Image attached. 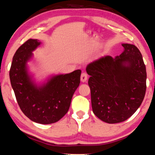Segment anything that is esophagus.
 Listing matches in <instances>:
<instances>
[{"label":"esophagus","instance_id":"34e87169","mask_svg":"<svg viewBox=\"0 0 155 155\" xmlns=\"http://www.w3.org/2000/svg\"><path fill=\"white\" fill-rule=\"evenodd\" d=\"M87 74L85 72L82 73V74H81V82L85 83V82H86V81H87Z\"/></svg>","mask_w":155,"mask_h":155}]
</instances>
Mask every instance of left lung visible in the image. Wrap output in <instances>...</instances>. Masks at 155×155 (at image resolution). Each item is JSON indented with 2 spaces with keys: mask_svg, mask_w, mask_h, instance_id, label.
I'll use <instances>...</instances> for the list:
<instances>
[{
  "mask_svg": "<svg viewBox=\"0 0 155 155\" xmlns=\"http://www.w3.org/2000/svg\"><path fill=\"white\" fill-rule=\"evenodd\" d=\"M122 46L124 51L119 56L101 57L86 68L94 114L109 124L125 121L134 114L146 90V70L140 51L133 44Z\"/></svg>",
  "mask_w": 155,
  "mask_h": 155,
  "instance_id": "obj_1",
  "label": "left lung"
}]
</instances>
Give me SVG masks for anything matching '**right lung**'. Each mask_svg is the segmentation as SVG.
Listing matches in <instances>:
<instances>
[{
	"label": "right lung",
	"instance_id": "obj_1",
	"mask_svg": "<svg viewBox=\"0 0 155 155\" xmlns=\"http://www.w3.org/2000/svg\"><path fill=\"white\" fill-rule=\"evenodd\" d=\"M40 44L38 40L30 39L17 50L13 57L9 78L23 114L31 121L49 124L59 121L66 114L73 94L79 86L81 71L52 74L37 82L28 62L32 61L33 52Z\"/></svg>",
	"mask_w": 155,
	"mask_h": 155
}]
</instances>
